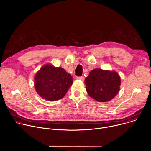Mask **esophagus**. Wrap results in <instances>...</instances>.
Masks as SVG:
<instances>
[{
  "mask_svg": "<svg viewBox=\"0 0 151 151\" xmlns=\"http://www.w3.org/2000/svg\"><path fill=\"white\" fill-rule=\"evenodd\" d=\"M76 79H79V80H81V81H83L84 80V77L83 76H77L76 77Z\"/></svg>",
  "mask_w": 151,
  "mask_h": 151,
  "instance_id": "obj_1",
  "label": "esophagus"
}]
</instances>
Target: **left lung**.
I'll use <instances>...</instances> for the list:
<instances>
[{"mask_svg":"<svg viewBox=\"0 0 151 151\" xmlns=\"http://www.w3.org/2000/svg\"><path fill=\"white\" fill-rule=\"evenodd\" d=\"M86 90L89 96L100 102L112 100L119 92L120 76L115 72L96 69L85 79Z\"/></svg>","mask_w":151,"mask_h":151,"instance_id":"left-lung-1","label":"left lung"}]
</instances>
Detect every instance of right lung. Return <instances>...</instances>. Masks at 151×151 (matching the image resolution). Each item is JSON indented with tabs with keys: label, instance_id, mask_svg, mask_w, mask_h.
I'll return each mask as SVG.
<instances>
[{
	"label": "right lung",
	"instance_id": "1",
	"mask_svg": "<svg viewBox=\"0 0 151 151\" xmlns=\"http://www.w3.org/2000/svg\"><path fill=\"white\" fill-rule=\"evenodd\" d=\"M71 75L61 68L47 64L35 76V87L39 96L47 100L55 101L63 98L71 87Z\"/></svg>",
	"mask_w": 151,
	"mask_h": 151
}]
</instances>
